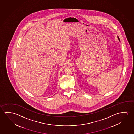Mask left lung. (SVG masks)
<instances>
[{"label":"left lung","instance_id":"obj_1","mask_svg":"<svg viewBox=\"0 0 134 134\" xmlns=\"http://www.w3.org/2000/svg\"><path fill=\"white\" fill-rule=\"evenodd\" d=\"M117 38H118V40H119V41H120V38H119V37H118V36H117Z\"/></svg>","mask_w":134,"mask_h":134}]
</instances>
